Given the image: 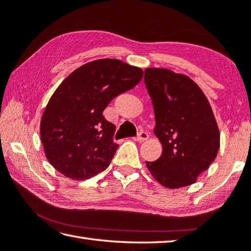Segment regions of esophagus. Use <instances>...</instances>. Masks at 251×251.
Listing matches in <instances>:
<instances>
[{
	"label": "esophagus",
	"mask_w": 251,
	"mask_h": 251,
	"mask_svg": "<svg viewBox=\"0 0 251 251\" xmlns=\"http://www.w3.org/2000/svg\"><path fill=\"white\" fill-rule=\"evenodd\" d=\"M148 137H149V135L147 134L146 131H140L139 134L137 135V137H135L134 140H136V141H139V142H142V141H145V140L148 139Z\"/></svg>",
	"instance_id": "1"
}]
</instances>
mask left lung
Wrapping results in <instances>:
<instances>
[{
	"label": "left lung",
	"instance_id": "1",
	"mask_svg": "<svg viewBox=\"0 0 251 251\" xmlns=\"http://www.w3.org/2000/svg\"><path fill=\"white\" fill-rule=\"evenodd\" d=\"M153 104L154 134L163 147L146 165L155 180L175 189L194 184L217 158L220 131L210 103L193 79L166 68L145 71Z\"/></svg>",
	"mask_w": 251,
	"mask_h": 251
}]
</instances>
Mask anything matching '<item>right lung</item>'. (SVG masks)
Listing matches in <instances>:
<instances>
[{
    "label": "right lung",
    "instance_id": "add662e5",
    "mask_svg": "<svg viewBox=\"0 0 251 251\" xmlns=\"http://www.w3.org/2000/svg\"><path fill=\"white\" fill-rule=\"evenodd\" d=\"M141 68L115 58L78 67L54 91L43 112L40 136L47 159L66 177L83 180L104 171L119 148L115 126L103 111L141 80Z\"/></svg>",
    "mask_w": 251,
    "mask_h": 251
}]
</instances>
